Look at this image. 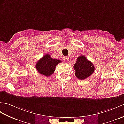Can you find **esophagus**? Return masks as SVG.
Listing matches in <instances>:
<instances>
[{
  "label": "esophagus",
  "instance_id": "obj_1",
  "mask_svg": "<svg viewBox=\"0 0 124 124\" xmlns=\"http://www.w3.org/2000/svg\"><path fill=\"white\" fill-rule=\"evenodd\" d=\"M64 60V61L65 63H68L69 62V57H67V56H65L64 57V59H63Z\"/></svg>",
  "mask_w": 124,
  "mask_h": 124
}]
</instances>
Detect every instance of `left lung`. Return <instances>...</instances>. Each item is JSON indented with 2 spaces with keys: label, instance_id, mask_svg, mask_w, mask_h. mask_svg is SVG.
<instances>
[{
  "label": "left lung",
  "instance_id": "8db88e82",
  "mask_svg": "<svg viewBox=\"0 0 124 124\" xmlns=\"http://www.w3.org/2000/svg\"><path fill=\"white\" fill-rule=\"evenodd\" d=\"M73 69L76 77L80 80H84L90 77L95 70L92 62L88 60L84 55L78 57Z\"/></svg>",
  "mask_w": 124,
  "mask_h": 124
}]
</instances>
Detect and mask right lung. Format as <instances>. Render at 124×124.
<instances>
[{"label":"right lung","mask_w":124,"mask_h":124,"mask_svg":"<svg viewBox=\"0 0 124 124\" xmlns=\"http://www.w3.org/2000/svg\"><path fill=\"white\" fill-rule=\"evenodd\" d=\"M61 62V60L52 58L50 55L47 54L39 60L35 67L40 74L49 77L54 73L57 64Z\"/></svg>","instance_id":"1"}]
</instances>
